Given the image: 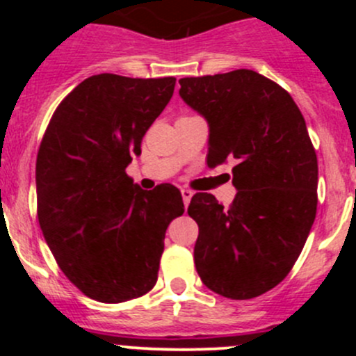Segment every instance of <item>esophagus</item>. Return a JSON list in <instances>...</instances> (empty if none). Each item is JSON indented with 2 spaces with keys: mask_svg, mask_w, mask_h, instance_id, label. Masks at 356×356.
<instances>
[{
  "mask_svg": "<svg viewBox=\"0 0 356 356\" xmlns=\"http://www.w3.org/2000/svg\"><path fill=\"white\" fill-rule=\"evenodd\" d=\"M181 195H182V200H184V204L186 207H188L189 204V201H191V198H193V191L191 189H181Z\"/></svg>",
  "mask_w": 356,
  "mask_h": 356,
  "instance_id": "obj_1",
  "label": "esophagus"
}]
</instances>
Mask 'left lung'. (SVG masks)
<instances>
[{"mask_svg": "<svg viewBox=\"0 0 356 356\" xmlns=\"http://www.w3.org/2000/svg\"><path fill=\"white\" fill-rule=\"evenodd\" d=\"M179 96L208 124V167L236 161L229 208L196 193L201 281L231 300L275 288L300 257L317 213V155L288 91L258 72L184 77Z\"/></svg>", "mask_w": 356, "mask_h": 356, "instance_id": "1", "label": "left lung"}]
</instances>
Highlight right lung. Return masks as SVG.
<instances>
[{
	"label": "right lung",
	"instance_id": "1",
	"mask_svg": "<svg viewBox=\"0 0 356 356\" xmlns=\"http://www.w3.org/2000/svg\"><path fill=\"white\" fill-rule=\"evenodd\" d=\"M174 86V77H88L60 103L39 146L41 231L68 281L102 303L156 284L165 231L184 213L175 186L145 191L125 174Z\"/></svg>",
	"mask_w": 356,
	"mask_h": 356
}]
</instances>
